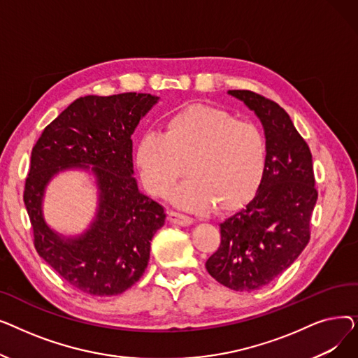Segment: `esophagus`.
I'll list each match as a JSON object with an SVG mask.
<instances>
[{"label": "esophagus", "mask_w": 358, "mask_h": 358, "mask_svg": "<svg viewBox=\"0 0 358 358\" xmlns=\"http://www.w3.org/2000/svg\"><path fill=\"white\" fill-rule=\"evenodd\" d=\"M168 219L171 223H177L181 224V227H189V224L193 223V217L185 216L182 213H177V212H169L168 213Z\"/></svg>", "instance_id": "obj_1"}]
</instances>
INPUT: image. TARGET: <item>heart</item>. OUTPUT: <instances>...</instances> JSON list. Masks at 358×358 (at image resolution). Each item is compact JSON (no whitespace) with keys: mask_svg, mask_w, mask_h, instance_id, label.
I'll list each match as a JSON object with an SVG mask.
<instances>
[{"mask_svg":"<svg viewBox=\"0 0 358 358\" xmlns=\"http://www.w3.org/2000/svg\"><path fill=\"white\" fill-rule=\"evenodd\" d=\"M268 145L252 122L209 106H189L169 115L161 134L148 131L138 141L135 161L149 194H174L180 208L194 212L229 210L247 201L266 174Z\"/></svg>","mask_w":358,"mask_h":358,"instance_id":"1","label":"heart"}]
</instances>
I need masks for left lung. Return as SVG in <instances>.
Instances as JSON below:
<instances>
[{"mask_svg":"<svg viewBox=\"0 0 358 358\" xmlns=\"http://www.w3.org/2000/svg\"><path fill=\"white\" fill-rule=\"evenodd\" d=\"M228 94L262 123L267 166L254 199L219 224L220 245L206 270L223 286L252 292L287 270L308 245L317 192L310 149L286 110L248 90Z\"/></svg>","mask_w":358,"mask_h":358,"instance_id":"obj_1","label":"left lung"}]
</instances>
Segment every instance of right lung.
<instances>
[{
	"label": "right lung",
	"instance_id": "add662e5",
	"mask_svg": "<svg viewBox=\"0 0 358 358\" xmlns=\"http://www.w3.org/2000/svg\"><path fill=\"white\" fill-rule=\"evenodd\" d=\"M157 103L158 97L142 92L80 97L33 146L23 199L34 248L85 294L116 296L134 286L148 267L150 241L165 223L162 206L139 192L130 139ZM71 167L92 169L99 208L84 234L65 238L47 227L41 208L48 181Z\"/></svg>",
	"mask_w": 358,
	"mask_h": 358
}]
</instances>
